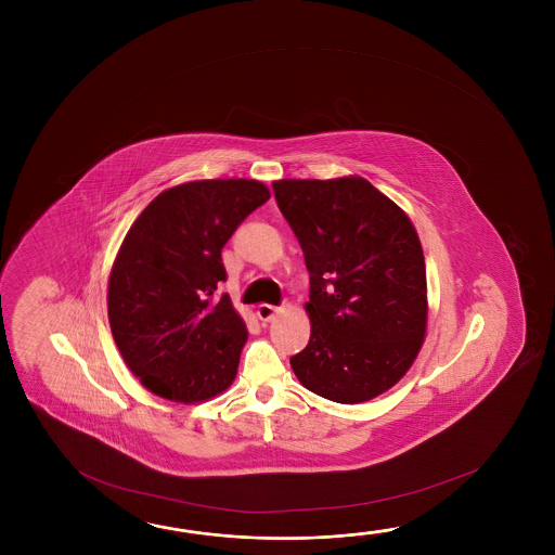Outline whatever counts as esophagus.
Listing matches in <instances>:
<instances>
[{"label": "esophagus", "mask_w": 555, "mask_h": 555, "mask_svg": "<svg viewBox=\"0 0 555 555\" xmlns=\"http://www.w3.org/2000/svg\"><path fill=\"white\" fill-rule=\"evenodd\" d=\"M276 313H279V308H274L271 304H261V306L257 308V318L261 319L263 323L271 321Z\"/></svg>", "instance_id": "1"}]
</instances>
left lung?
<instances>
[{
  "label": "left lung",
  "instance_id": "1",
  "mask_svg": "<svg viewBox=\"0 0 555 555\" xmlns=\"http://www.w3.org/2000/svg\"><path fill=\"white\" fill-rule=\"evenodd\" d=\"M273 190L311 284V335L292 356V370L323 399H375L404 377L426 338L418 232L395 201L360 176L279 180Z\"/></svg>",
  "mask_w": 555,
  "mask_h": 555
}]
</instances>
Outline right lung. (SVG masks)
<instances>
[{
	"mask_svg": "<svg viewBox=\"0 0 555 555\" xmlns=\"http://www.w3.org/2000/svg\"><path fill=\"white\" fill-rule=\"evenodd\" d=\"M271 197L257 180H197L163 191L137 217L108 281L119 354L149 391L193 404L234 382L247 327L228 294L220 251Z\"/></svg>",
	"mask_w": 555,
	"mask_h": 555,
	"instance_id": "1",
	"label": "right lung"
}]
</instances>
